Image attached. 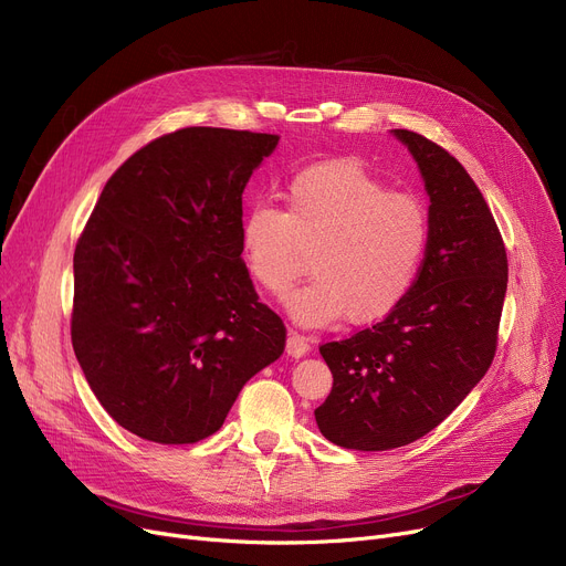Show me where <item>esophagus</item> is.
Returning <instances> with one entry per match:
<instances>
[{"label": "esophagus", "mask_w": 566, "mask_h": 566, "mask_svg": "<svg viewBox=\"0 0 566 566\" xmlns=\"http://www.w3.org/2000/svg\"><path fill=\"white\" fill-rule=\"evenodd\" d=\"M310 353V344H307V339L303 337V335H298V333H293V331H289V337H286V355L289 358H303V355H307Z\"/></svg>", "instance_id": "esophagus-1"}]
</instances>
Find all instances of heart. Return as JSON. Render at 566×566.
<instances>
[{"instance_id":"1","label":"heart","mask_w":566,"mask_h":566,"mask_svg":"<svg viewBox=\"0 0 566 566\" xmlns=\"http://www.w3.org/2000/svg\"><path fill=\"white\" fill-rule=\"evenodd\" d=\"M286 211L256 203L241 222V254L254 282L282 293L305 271L314 277L284 295V310L305 328L348 316L376 323L408 295L429 243L424 206L392 192L355 160H325L295 174Z\"/></svg>"}]
</instances>
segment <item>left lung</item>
I'll list each match as a JSON object with an SVG mask.
<instances>
[{"mask_svg":"<svg viewBox=\"0 0 566 566\" xmlns=\"http://www.w3.org/2000/svg\"><path fill=\"white\" fill-rule=\"evenodd\" d=\"M429 195V243L401 305L318 350L333 390L314 418L346 450L382 452L427 436L489 371L507 293V252L480 188L444 148L390 130Z\"/></svg>","mask_w":566,"mask_h":566,"instance_id":"1","label":"left lung"}]
</instances>
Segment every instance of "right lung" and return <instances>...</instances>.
Segmentation results:
<instances>
[{
  "instance_id": "obj_1",
  "label": "right lung",
  "mask_w": 566,
  "mask_h": 566,
  "mask_svg": "<svg viewBox=\"0 0 566 566\" xmlns=\"http://www.w3.org/2000/svg\"><path fill=\"white\" fill-rule=\"evenodd\" d=\"M277 142L227 128L158 137L112 174L80 235L75 358L101 406L144 440L216 433L284 353V323L241 259L243 190Z\"/></svg>"
}]
</instances>
